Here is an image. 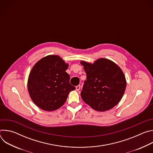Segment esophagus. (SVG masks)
Listing matches in <instances>:
<instances>
[{
    "label": "esophagus",
    "mask_w": 153,
    "mask_h": 153,
    "mask_svg": "<svg viewBox=\"0 0 153 153\" xmlns=\"http://www.w3.org/2000/svg\"><path fill=\"white\" fill-rule=\"evenodd\" d=\"M80 88V85H77V86H76V89L77 91H79Z\"/></svg>",
    "instance_id": "34e87169"
}]
</instances>
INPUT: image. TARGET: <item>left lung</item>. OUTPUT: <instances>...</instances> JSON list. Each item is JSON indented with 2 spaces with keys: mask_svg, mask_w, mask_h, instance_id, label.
I'll return each instance as SVG.
<instances>
[{
  "mask_svg": "<svg viewBox=\"0 0 153 153\" xmlns=\"http://www.w3.org/2000/svg\"><path fill=\"white\" fill-rule=\"evenodd\" d=\"M86 74L80 93L82 100L94 110L105 111L122 98L126 82L121 68L113 61L99 59L93 63L81 61Z\"/></svg>",
  "mask_w": 153,
  "mask_h": 153,
  "instance_id": "left-lung-1",
  "label": "left lung"
}]
</instances>
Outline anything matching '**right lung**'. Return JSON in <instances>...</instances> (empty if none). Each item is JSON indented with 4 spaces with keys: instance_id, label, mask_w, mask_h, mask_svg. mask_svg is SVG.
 <instances>
[{
    "instance_id": "add662e5",
    "label": "right lung",
    "mask_w": 153,
    "mask_h": 153,
    "mask_svg": "<svg viewBox=\"0 0 153 153\" xmlns=\"http://www.w3.org/2000/svg\"><path fill=\"white\" fill-rule=\"evenodd\" d=\"M68 67V64L56 55L47 56L34 65L28 79V90L33 102L42 110H57L76 89L65 71Z\"/></svg>"
}]
</instances>
